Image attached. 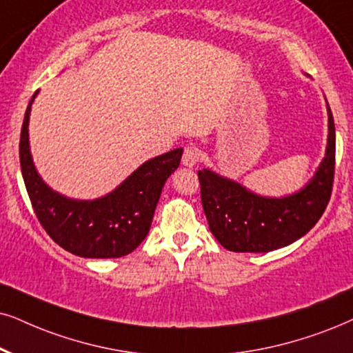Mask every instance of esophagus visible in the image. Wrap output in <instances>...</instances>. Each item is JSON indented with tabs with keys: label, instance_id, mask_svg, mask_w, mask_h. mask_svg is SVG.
<instances>
[{
	"label": "esophagus",
	"instance_id": "esophagus-1",
	"mask_svg": "<svg viewBox=\"0 0 353 353\" xmlns=\"http://www.w3.org/2000/svg\"><path fill=\"white\" fill-rule=\"evenodd\" d=\"M199 150L195 146H185L184 153H182V164L185 168H194L199 161Z\"/></svg>",
	"mask_w": 353,
	"mask_h": 353
}]
</instances>
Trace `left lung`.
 <instances>
[{
  "mask_svg": "<svg viewBox=\"0 0 353 353\" xmlns=\"http://www.w3.org/2000/svg\"><path fill=\"white\" fill-rule=\"evenodd\" d=\"M325 156L307 184L282 199L262 197L220 174L199 171L200 197L210 231L233 252H269L305 236L323 216L334 182L336 127L327 105Z\"/></svg>",
  "mask_w": 353,
  "mask_h": 353,
  "instance_id": "8db88e82",
  "label": "left lung"
}]
</instances>
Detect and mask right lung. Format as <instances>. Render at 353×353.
Returning <instances> with one entry per match:
<instances>
[{"label":"right lung","instance_id":"obj_1","mask_svg":"<svg viewBox=\"0 0 353 353\" xmlns=\"http://www.w3.org/2000/svg\"><path fill=\"white\" fill-rule=\"evenodd\" d=\"M35 96L37 92L29 101L22 122L19 159L26 189L40 225L58 246L74 256H127L148 234L164 182L179 168L182 148L148 159L104 197L68 199L52 190L34 166L29 148V115Z\"/></svg>","mask_w":353,"mask_h":353}]
</instances>
